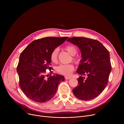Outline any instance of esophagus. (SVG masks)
I'll return each mask as SVG.
<instances>
[{"label": "esophagus", "instance_id": "esophagus-1", "mask_svg": "<svg viewBox=\"0 0 124 124\" xmlns=\"http://www.w3.org/2000/svg\"><path fill=\"white\" fill-rule=\"evenodd\" d=\"M70 78H71L69 77H65V79H70Z\"/></svg>", "mask_w": 124, "mask_h": 124}]
</instances>
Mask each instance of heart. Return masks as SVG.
I'll return each mask as SVG.
<instances>
[{"mask_svg":"<svg viewBox=\"0 0 124 124\" xmlns=\"http://www.w3.org/2000/svg\"><path fill=\"white\" fill-rule=\"evenodd\" d=\"M65 49L67 50L69 54L73 56L72 60L75 63H78L79 62V58L75 57V55L78 51L77 47L73 45H69L65 47ZM59 49L55 48L53 50L50 54V58L52 62L56 63L58 61ZM75 69V67L73 64H66V65H60L58 66L56 70L58 73L64 76H69L72 73Z\"/></svg>","mask_w":124,"mask_h":124,"instance_id":"heart-1","label":"heart"}]
</instances>
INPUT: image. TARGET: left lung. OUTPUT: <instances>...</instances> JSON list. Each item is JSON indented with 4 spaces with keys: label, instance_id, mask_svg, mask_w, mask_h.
<instances>
[{
    "label": "left lung",
    "instance_id": "obj_1",
    "mask_svg": "<svg viewBox=\"0 0 124 124\" xmlns=\"http://www.w3.org/2000/svg\"><path fill=\"white\" fill-rule=\"evenodd\" d=\"M67 41L76 45L80 49L82 59L77 73L81 76L78 85L74 88V95L81 100L89 101L99 96L108 81L111 65L108 50L96 40L84 37H73Z\"/></svg>",
    "mask_w": 124,
    "mask_h": 124
}]
</instances>
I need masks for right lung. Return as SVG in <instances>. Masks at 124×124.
I'll list each match as a JSON object with an SVG mask.
<instances>
[{"mask_svg": "<svg viewBox=\"0 0 124 124\" xmlns=\"http://www.w3.org/2000/svg\"><path fill=\"white\" fill-rule=\"evenodd\" d=\"M68 37H45L34 40L22 51L16 68L19 85L30 100L45 102L54 96L63 76L46 75V70L52 73L49 66L52 51L63 43ZM48 78H46V77Z\"/></svg>", "mask_w": 124, "mask_h": 124, "instance_id": "obj_1", "label": "right lung"}]
</instances>
